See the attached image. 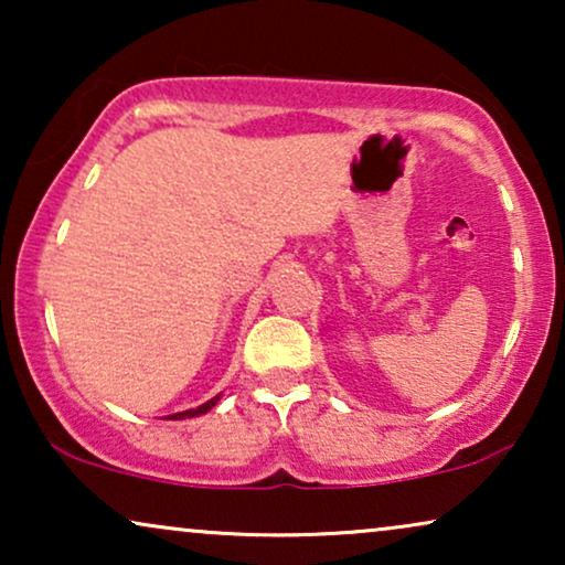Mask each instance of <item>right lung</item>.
<instances>
[{
	"label": "right lung",
	"instance_id": "add662e5",
	"mask_svg": "<svg viewBox=\"0 0 565 565\" xmlns=\"http://www.w3.org/2000/svg\"><path fill=\"white\" fill-rule=\"evenodd\" d=\"M218 401H221V396H215V398H211V401H205V404L198 406V408H188V412H180V414H169L167 419H192V416L207 414L215 404H218Z\"/></svg>",
	"mask_w": 565,
	"mask_h": 565
}]
</instances>
